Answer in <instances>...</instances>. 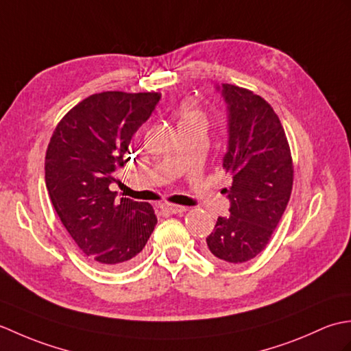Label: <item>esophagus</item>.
Segmentation results:
<instances>
[{
	"label": "esophagus",
	"mask_w": 351,
	"mask_h": 351,
	"mask_svg": "<svg viewBox=\"0 0 351 351\" xmlns=\"http://www.w3.org/2000/svg\"><path fill=\"white\" fill-rule=\"evenodd\" d=\"M160 208H161L164 213H167V214H181V213L187 211V208H185V206L173 205V204H162Z\"/></svg>",
	"instance_id": "1"
}]
</instances>
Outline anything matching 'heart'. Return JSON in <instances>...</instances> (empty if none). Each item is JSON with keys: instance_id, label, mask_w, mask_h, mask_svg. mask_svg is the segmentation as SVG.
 <instances>
[{"instance_id": "obj_1", "label": "heart", "mask_w": 351, "mask_h": 351, "mask_svg": "<svg viewBox=\"0 0 351 351\" xmlns=\"http://www.w3.org/2000/svg\"><path fill=\"white\" fill-rule=\"evenodd\" d=\"M184 116H185V117H191V116H196V113H195V111H193L191 108H185Z\"/></svg>"}]
</instances>
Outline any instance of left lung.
<instances>
[{"mask_svg": "<svg viewBox=\"0 0 351 351\" xmlns=\"http://www.w3.org/2000/svg\"><path fill=\"white\" fill-rule=\"evenodd\" d=\"M226 104L228 147L223 167L228 217H219L204 253L214 263L241 264L265 249L293 190V160L278 114L247 88L215 86Z\"/></svg>", "mask_w": 351, "mask_h": 351, "instance_id": "8db88e82", "label": "left lung"}]
</instances>
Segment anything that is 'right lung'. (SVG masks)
Here are the masks:
<instances>
[{
    "mask_svg": "<svg viewBox=\"0 0 351 351\" xmlns=\"http://www.w3.org/2000/svg\"><path fill=\"white\" fill-rule=\"evenodd\" d=\"M161 93L102 92L66 114L45 156V182L63 226L81 252L107 270L137 261L156 225L154 208L116 199L110 184L130 161V143Z\"/></svg>",
    "mask_w": 351,
    "mask_h": 351,
    "instance_id": "right-lung-1",
    "label": "right lung"
}]
</instances>
